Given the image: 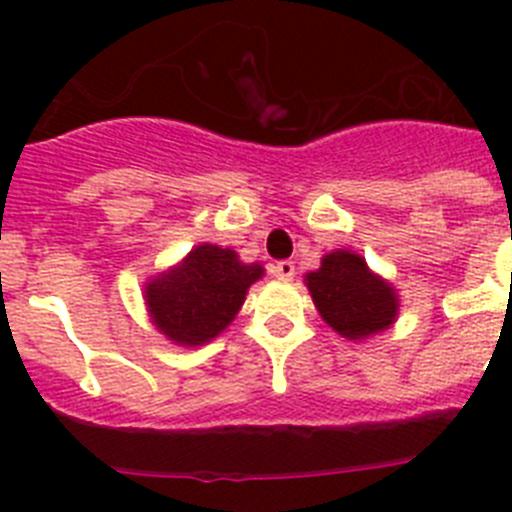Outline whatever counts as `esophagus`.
I'll use <instances>...</instances> for the list:
<instances>
[{
    "mask_svg": "<svg viewBox=\"0 0 512 512\" xmlns=\"http://www.w3.org/2000/svg\"><path fill=\"white\" fill-rule=\"evenodd\" d=\"M271 271H274V277H279L282 282H289V279L295 277V261H277V264L271 266Z\"/></svg>",
    "mask_w": 512,
    "mask_h": 512,
    "instance_id": "34e87169",
    "label": "esophagus"
}]
</instances>
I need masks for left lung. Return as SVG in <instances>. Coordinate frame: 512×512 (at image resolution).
<instances>
[{
    "label": "left lung",
    "instance_id": "left-lung-1",
    "mask_svg": "<svg viewBox=\"0 0 512 512\" xmlns=\"http://www.w3.org/2000/svg\"><path fill=\"white\" fill-rule=\"evenodd\" d=\"M307 287L325 323L343 338H366L395 320V289L374 277L356 253H328L318 271L307 274Z\"/></svg>",
    "mask_w": 512,
    "mask_h": 512
}]
</instances>
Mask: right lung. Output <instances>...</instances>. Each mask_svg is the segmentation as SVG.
<instances>
[{"label": "right lung", "instance_id": "add662e5", "mask_svg": "<svg viewBox=\"0 0 512 512\" xmlns=\"http://www.w3.org/2000/svg\"><path fill=\"white\" fill-rule=\"evenodd\" d=\"M261 274L259 264H241L230 248L205 243L182 266L153 279L146 302L164 336L182 346H202L235 318Z\"/></svg>", "mask_w": 512, "mask_h": 512}]
</instances>
